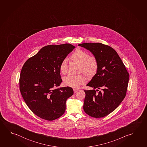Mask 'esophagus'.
I'll return each instance as SVG.
<instances>
[{
    "instance_id": "esophagus-1",
    "label": "esophagus",
    "mask_w": 147,
    "mask_h": 147,
    "mask_svg": "<svg viewBox=\"0 0 147 147\" xmlns=\"http://www.w3.org/2000/svg\"><path fill=\"white\" fill-rule=\"evenodd\" d=\"M73 91L74 93H76L78 91V89H73Z\"/></svg>"
}]
</instances>
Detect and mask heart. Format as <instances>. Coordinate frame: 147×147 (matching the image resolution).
I'll list each match as a JSON object with an SVG mask.
<instances>
[{
  "instance_id": "1",
  "label": "heart",
  "mask_w": 147,
  "mask_h": 147,
  "mask_svg": "<svg viewBox=\"0 0 147 147\" xmlns=\"http://www.w3.org/2000/svg\"><path fill=\"white\" fill-rule=\"evenodd\" d=\"M72 60L81 64V71L84 72L89 76L95 74L98 69V63L94 56H89L86 51L80 49H77L71 56ZM60 71L63 74L67 72V61L63 59L60 63ZM65 85L73 88H78L80 85L86 82V77L84 75H69L64 78Z\"/></svg>"
}]
</instances>
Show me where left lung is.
Segmentation results:
<instances>
[{
    "instance_id": "obj_1",
    "label": "left lung",
    "mask_w": 147,
    "mask_h": 147,
    "mask_svg": "<svg viewBox=\"0 0 147 147\" xmlns=\"http://www.w3.org/2000/svg\"><path fill=\"white\" fill-rule=\"evenodd\" d=\"M78 46L91 52L98 63L96 74L87 85L93 90H84V110L90 116L101 118L115 110L125 98L129 74L118 54L111 47L99 42Z\"/></svg>"
}]
</instances>
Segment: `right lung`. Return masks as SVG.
<instances>
[{"instance_id":"right-lung-1","label":"right lung","mask_w":147,"mask_h":147,"mask_svg":"<svg viewBox=\"0 0 147 147\" xmlns=\"http://www.w3.org/2000/svg\"><path fill=\"white\" fill-rule=\"evenodd\" d=\"M75 47L70 43L45 46L22 66L20 91L29 109L40 118L52 121L65 112V102L74 92L71 87H56L62 82L60 63Z\"/></svg>"}]
</instances>
